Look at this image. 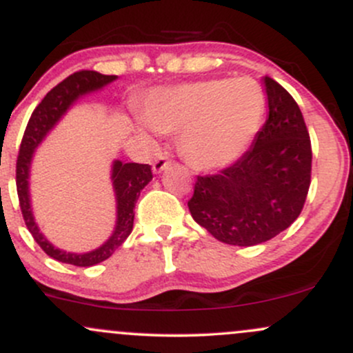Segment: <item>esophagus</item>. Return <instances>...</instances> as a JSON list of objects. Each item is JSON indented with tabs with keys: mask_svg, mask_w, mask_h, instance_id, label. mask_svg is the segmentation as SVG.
I'll return each mask as SVG.
<instances>
[{
	"mask_svg": "<svg viewBox=\"0 0 353 353\" xmlns=\"http://www.w3.org/2000/svg\"><path fill=\"white\" fill-rule=\"evenodd\" d=\"M169 164H171V161L168 159V156H165V154H161V156L157 157V159L154 161V164H152L154 172H161V171H163V169L168 168Z\"/></svg>",
	"mask_w": 353,
	"mask_h": 353,
	"instance_id": "obj_1",
	"label": "esophagus"
}]
</instances>
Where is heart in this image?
Masks as SVG:
<instances>
[{"instance_id": "1", "label": "heart", "mask_w": 353, "mask_h": 353, "mask_svg": "<svg viewBox=\"0 0 353 353\" xmlns=\"http://www.w3.org/2000/svg\"><path fill=\"white\" fill-rule=\"evenodd\" d=\"M265 98L250 78L208 79L154 92L145 121L154 131L181 134V152L196 169L224 168L241 157L262 124Z\"/></svg>"}]
</instances>
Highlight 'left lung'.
Here are the masks:
<instances>
[{
	"label": "left lung",
	"mask_w": 353,
	"mask_h": 353,
	"mask_svg": "<svg viewBox=\"0 0 353 353\" xmlns=\"http://www.w3.org/2000/svg\"><path fill=\"white\" fill-rule=\"evenodd\" d=\"M269 117L254 145L216 174L197 176L188 205L197 224L230 245L249 247L285 230L302 212L312 145L302 111L277 81L264 78Z\"/></svg>",
	"instance_id": "1"
}]
</instances>
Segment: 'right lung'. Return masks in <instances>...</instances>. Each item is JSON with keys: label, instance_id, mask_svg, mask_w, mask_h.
<instances>
[{"label": "right lung", "instance_id": "add662e5", "mask_svg": "<svg viewBox=\"0 0 353 353\" xmlns=\"http://www.w3.org/2000/svg\"><path fill=\"white\" fill-rule=\"evenodd\" d=\"M116 76L101 74L98 71H76L74 74L68 76L66 79L61 81L58 86H54L44 96L41 103L28 121L26 129H24L21 145H19L18 161H16V190H18L19 208L26 224L28 230L38 245L50 257L56 261L64 262V264L78 265V267H91L106 261L114 254L116 249L123 245V242L129 237L134 224V208L136 201L139 197L141 190L144 185L152 179V171L149 164L137 163H121L116 161L112 165V184H114L116 199H117V224L114 234L104 242L99 249L92 250L88 254H71L52 247L43 234L39 232L38 225L34 224L33 214H31L30 205V192H28V176H30V164L33 157L34 149L41 143L46 132L59 121V117L68 111V108L74 103L79 96L86 92L96 91V89L106 86L108 83L114 81Z\"/></svg>", "mask_w": 353, "mask_h": 353}]
</instances>
